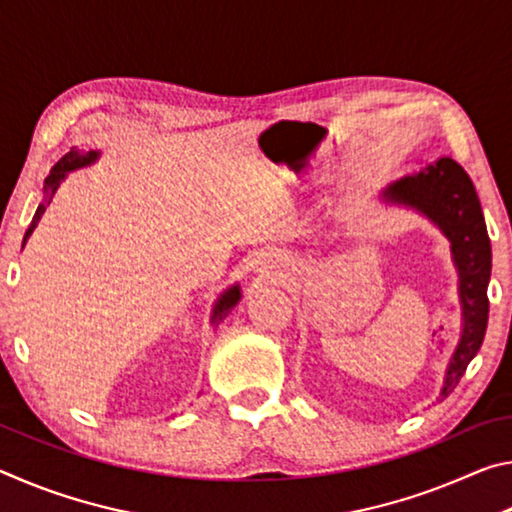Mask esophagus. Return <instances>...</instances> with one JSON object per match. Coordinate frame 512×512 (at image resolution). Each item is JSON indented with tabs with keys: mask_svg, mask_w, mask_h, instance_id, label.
<instances>
[{
	"mask_svg": "<svg viewBox=\"0 0 512 512\" xmlns=\"http://www.w3.org/2000/svg\"><path fill=\"white\" fill-rule=\"evenodd\" d=\"M284 264V255L280 253H266L259 259V271H273V268H280Z\"/></svg>",
	"mask_w": 512,
	"mask_h": 512,
	"instance_id": "esophagus-1",
	"label": "esophagus"
}]
</instances>
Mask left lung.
I'll return each instance as SVG.
<instances>
[{"label":"left lung","mask_w":512,"mask_h":512,"mask_svg":"<svg viewBox=\"0 0 512 512\" xmlns=\"http://www.w3.org/2000/svg\"><path fill=\"white\" fill-rule=\"evenodd\" d=\"M384 201L411 207L443 230L452 244L463 307V332L445 372L440 400L454 391L467 363L479 352L488 327V282L492 268L490 237L479 196L461 164L440 158L384 189Z\"/></svg>","instance_id":"obj_1"}]
</instances>
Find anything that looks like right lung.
Instances as JSON below:
<instances>
[{"label":"right lung","instance_id":"right-lung-1","mask_svg":"<svg viewBox=\"0 0 512 512\" xmlns=\"http://www.w3.org/2000/svg\"><path fill=\"white\" fill-rule=\"evenodd\" d=\"M97 160H99V151H79V149H76V146H74L72 151L65 153L63 158H60V160L54 164V167H51V173H49V176L45 178V201H42V203L38 205L36 214H33V221H31V225H29L27 235H24L22 248H24V244H27V239L31 237V232L36 230V225H38V221H40V216L45 214L47 205L51 203V196L56 194L58 185L63 183V180H65V173L74 171V169H81V167H88V164L97 162ZM239 300H241L239 284H235V287H230L228 291H223V293H221V298L214 302V309H212L210 323H212L214 327H219L221 320L230 314L232 307H235Z\"/></svg>","mask_w":512,"mask_h":512}]
</instances>
